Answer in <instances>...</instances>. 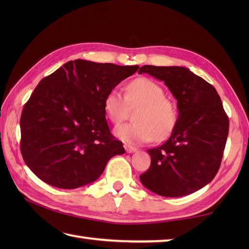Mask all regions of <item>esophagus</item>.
Listing matches in <instances>:
<instances>
[{
	"label": "esophagus",
	"mask_w": 249,
	"mask_h": 249,
	"mask_svg": "<svg viewBox=\"0 0 249 249\" xmlns=\"http://www.w3.org/2000/svg\"><path fill=\"white\" fill-rule=\"evenodd\" d=\"M124 147H125V150H126V152H127V153H134V152L137 151L136 147L131 146V145H129V144H125Z\"/></svg>",
	"instance_id": "34e87169"
}]
</instances>
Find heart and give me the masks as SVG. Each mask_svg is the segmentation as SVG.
<instances>
[{
	"instance_id": "1",
	"label": "heart",
	"mask_w": 249,
	"mask_h": 249,
	"mask_svg": "<svg viewBox=\"0 0 249 249\" xmlns=\"http://www.w3.org/2000/svg\"><path fill=\"white\" fill-rule=\"evenodd\" d=\"M135 122L118 126L114 135L128 143H144L153 138L167 139L178 123L176 104L165 97V91L149 78H137L126 87L125 96L118 89H112L104 99V110L114 124L123 121L128 108H135Z\"/></svg>"
}]
</instances>
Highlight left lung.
<instances>
[{"label": "left lung", "instance_id": "8db88e82", "mask_svg": "<svg viewBox=\"0 0 249 249\" xmlns=\"http://www.w3.org/2000/svg\"><path fill=\"white\" fill-rule=\"evenodd\" d=\"M163 81L178 100V123L166 142L147 150L145 188L162 197H182L209 184L217 173L229 133V119L215 88L182 66L140 67Z\"/></svg>", "mask_w": 249, "mask_h": 249}]
</instances>
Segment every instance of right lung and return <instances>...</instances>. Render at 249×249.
Listing matches in <instances>:
<instances>
[{"instance_id": "add662e5", "label": "right lung", "mask_w": 249, "mask_h": 249, "mask_svg": "<svg viewBox=\"0 0 249 249\" xmlns=\"http://www.w3.org/2000/svg\"><path fill=\"white\" fill-rule=\"evenodd\" d=\"M139 66L75 60L41 79L20 119L21 154L31 171L57 188L93 183L124 154L110 133L104 99Z\"/></svg>"}]
</instances>
